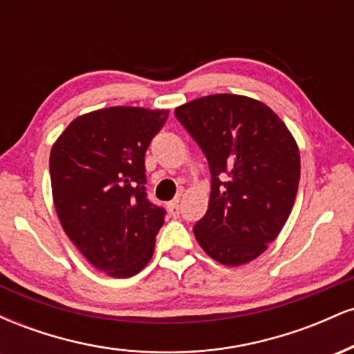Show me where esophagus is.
Segmentation results:
<instances>
[{"mask_svg": "<svg viewBox=\"0 0 354 354\" xmlns=\"http://www.w3.org/2000/svg\"><path fill=\"white\" fill-rule=\"evenodd\" d=\"M168 209H169V213H171V216H180V200H174V201H171L168 205Z\"/></svg>", "mask_w": 354, "mask_h": 354, "instance_id": "obj_1", "label": "esophagus"}]
</instances>
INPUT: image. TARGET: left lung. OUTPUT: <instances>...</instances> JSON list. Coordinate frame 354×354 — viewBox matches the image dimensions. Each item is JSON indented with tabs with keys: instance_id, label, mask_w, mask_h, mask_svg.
I'll return each instance as SVG.
<instances>
[{
	"instance_id": "8db88e82",
	"label": "left lung",
	"mask_w": 354,
	"mask_h": 354,
	"mask_svg": "<svg viewBox=\"0 0 354 354\" xmlns=\"http://www.w3.org/2000/svg\"><path fill=\"white\" fill-rule=\"evenodd\" d=\"M174 116L209 165L208 211L194 236L221 265L253 261L293 209L301 171L293 135L265 103L230 93L181 104Z\"/></svg>"
}]
</instances>
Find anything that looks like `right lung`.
I'll list each match as a JSON object with an SVG mask.
<instances>
[{
    "label": "right lung",
    "mask_w": 354,
    "mask_h": 354,
    "mask_svg": "<svg viewBox=\"0 0 354 354\" xmlns=\"http://www.w3.org/2000/svg\"><path fill=\"white\" fill-rule=\"evenodd\" d=\"M168 109L113 106L81 115L50 154L64 233L96 270L129 278L148 265L165 209L146 198L145 153Z\"/></svg>",
    "instance_id": "right-lung-1"
}]
</instances>
